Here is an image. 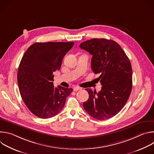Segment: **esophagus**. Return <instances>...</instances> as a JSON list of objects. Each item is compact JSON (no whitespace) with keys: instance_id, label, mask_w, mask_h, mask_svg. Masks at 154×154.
Instances as JSON below:
<instances>
[{"instance_id":"esophagus-1","label":"esophagus","mask_w":154,"mask_h":154,"mask_svg":"<svg viewBox=\"0 0 154 154\" xmlns=\"http://www.w3.org/2000/svg\"><path fill=\"white\" fill-rule=\"evenodd\" d=\"M82 90L81 88H80V87H77V86H76V87H74V88H73V90H74V91H79V90Z\"/></svg>"}]
</instances>
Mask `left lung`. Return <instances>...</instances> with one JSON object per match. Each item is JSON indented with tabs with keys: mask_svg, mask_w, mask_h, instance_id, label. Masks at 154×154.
I'll use <instances>...</instances> for the list:
<instances>
[{
	"mask_svg": "<svg viewBox=\"0 0 154 154\" xmlns=\"http://www.w3.org/2000/svg\"><path fill=\"white\" fill-rule=\"evenodd\" d=\"M80 48L93 57L91 69L102 85L97 93L86 90L89 99L83 103L85 111L93 118L105 120L118 114L126 103L132 88V69L125 52L111 39L94 38L82 42Z\"/></svg>",
	"mask_w": 154,
	"mask_h": 154,
	"instance_id": "8db88e82",
	"label": "left lung"
}]
</instances>
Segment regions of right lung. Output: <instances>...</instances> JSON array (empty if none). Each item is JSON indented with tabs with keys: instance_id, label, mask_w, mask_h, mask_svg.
I'll return each mask as SVG.
<instances>
[{
	"instance_id": "right-lung-1",
	"label": "right lung",
	"mask_w": 154,
	"mask_h": 154,
	"mask_svg": "<svg viewBox=\"0 0 154 154\" xmlns=\"http://www.w3.org/2000/svg\"><path fill=\"white\" fill-rule=\"evenodd\" d=\"M74 42H36L24 54L17 71V83L22 99L35 116L47 119L58 114L72 88L54 87L53 72Z\"/></svg>"
}]
</instances>
